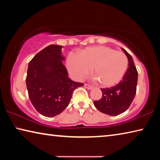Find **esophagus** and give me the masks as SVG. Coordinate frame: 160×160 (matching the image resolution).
Wrapping results in <instances>:
<instances>
[{
    "instance_id": "esophagus-1",
    "label": "esophagus",
    "mask_w": 160,
    "mask_h": 160,
    "mask_svg": "<svg viewBox=\"0 0 160 160\" xmlns=\"http://www.w3.org/2000/svg\"><path fill=\"white\" fill-rule=\"evenodd\" d=\"M84 87H85V88L88 89V90H92V89L93 88L92 86H91L90 85H88V84H85V85H84Z\"/></svg>"
}]
</instances>
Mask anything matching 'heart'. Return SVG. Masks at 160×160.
Here are the masks:
<instances>
[{
    "instance_id": "obj_1",
    "label": "heart",
    "mask_w": 160,
    "mask_h": 160,
    "mask_svg": "<svg viewBox=\"0 0 160 160\" xmlns=\"http://www.w3.org/2000/svg\"><path fill=\"white\" fill-rule=\"evenodd\" d=\"M125 53L104 46L87 47L80 54L70 52L66 58L68 70L75 79L82 80L92 68L99 85L109 88L118 84L128 68Z\"/></svg>"
}]
</instances>
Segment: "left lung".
<instances>
[{
  "label": "left lung",
  "mask_w": 160,
  "mask_h": 160,
  "mask_svg": "<svg viewBox=\"0 0 160 160\" xmlns=\"http://www.w3.org/2000/svg\"><path fill=\"white\" fill-rule=\"evenodd\" d=\"M128 59V68L122 80L110 88H102V97L94 102L99 112L110 116L122 113L128 109L136 93L138 71L132 56L122 48Z\"/></svg>",
  "instance_id": "left-lung-1"
}]
</instances>
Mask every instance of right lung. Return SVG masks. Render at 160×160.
I'll return each mask as SVG.
<instances>
[{"label": "right lung", "mask_w": 160, "mask_h": 160, "mask_svg": "<svg viewBox=\"0 0 160 160\" xmlns=\"http://www.w3.org/2000/svg\"><path fill=\"white\" fill-rule=\"evenodd\" d=\"M62 46L51 44L29 61L26 85L29 98L38 112L47 117L61 113L68 106L72 92L84 85L68 76L62 61Z\"/></svg>", "instance_id": "1"}]
</instances>
